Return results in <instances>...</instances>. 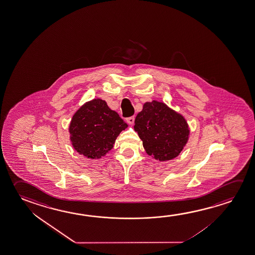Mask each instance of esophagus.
<instances>
[{
	"instance_id": "obj_1",
	"label": "esophagus",
	"mask_w": 255,
	"mask_h": 255,
	"mask_svg": "<svg viewBox=\"0 0 255 255\" xmlns=\"http://www.w3.org/2000/svg\"><path fill=\"white\" fill-rule=\"evenodd\" d=\"M126 121H127V123H128L129 125H133L134 121H135V118H134V117H129V118L126 119Z\"/></svg>"
}]
</instances>
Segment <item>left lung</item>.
<instances>
[{"instance_id":"1","label":"left lung","mask_w":255,"mask_h":255,"mask_svg":"<svg viewBox=\"0 0 255 255\" xmlns=\"http://www.w3.org/2000/svg\"><path fill=\"white\" fill-rule=\"evenodd\" d=\"M134 129L147 154L159 161L177 156L188 140V125L162 102H145L135 119Z\"/></svg>"}]
</instances>
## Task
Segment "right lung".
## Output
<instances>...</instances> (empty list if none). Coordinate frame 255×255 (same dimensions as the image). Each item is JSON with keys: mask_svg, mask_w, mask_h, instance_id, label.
Masks as SVG:
<instances>
[{"mask_svg": "<svg viewBox=\"0 0 255 255\" xmlns=\"http://www.w3.org/2000/svg\"><path fill=\"white\" fill-rule=\"evenodd\" d=\"M127 126L105 101L94 99L74 114L69 130L71 143L78 153L99 159L113 148L118 135Z\"/></svg>", "mask_w": 255, "mask_h": 255, "instance_id": "right-lung-1", "label": "right lung"}]
</instances>
